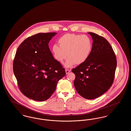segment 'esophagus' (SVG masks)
<instances>
[{"instance_id": "obj_1", "label": "esophagus", "mask_w": 131, "mask_h": 131, "mask_svg": "<svg viewBox=\"0 0 131 131\" xmlns=\"http://www.w3.org/2000/svg\"><path fill=\"white\" fill-rule=\"evenodd\" d=\"M66 74H68L69 72H71V69H66Z\"/></svg>"}]
</instances>
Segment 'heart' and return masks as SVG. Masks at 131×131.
<instances>
[{
  "label": "heart",
  "mask_w": 131,
  "mask_h": 131,
  "mask_svg": "<svg viewBox=\"0 0 131 131\" xmlns=\"http://www.w3.org/2000/svg\"><path fill=\"white\" fill-rule=\"evenodd\" d=\"M58 42L59 46L55 44L52 49L54 58L61 63L67 56L65 63L67 67L84 63L89 58L93 46L92 41L88 36L72 33L63 35Z\"/></svg>",
  "instance_id": "b5f03b06"
}]
</instances>
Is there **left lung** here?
<instances>
[{
    "instance_id": "1",
    "label": "left lung",
    "mask_w": 131,
    "mask_h": 131,
    "mask_svg": "<svg viewBox=\"0 0 131 131\" xmlns=\"http://www.w3.org/2000/svg\"><path fill=\"white\" fill-rule=\"evenodd\" d=\"M88 33L93 40L90 55L84 63L72 71L75 75L76 90L82 97L91 100L99 97L112 86L117 59L108 41L96 33Z\"/></svg>"
}]
</instances>
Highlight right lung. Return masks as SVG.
Here are the masks:
<instances>
[{
  "label": "right lung",
  "instance_id": "add662e5",
  "mask_svg": "<svg viewBox=\"0 0 131 131\" xmlns=\"http://www.w3.org/2000/svg\"><path fill=\"white\" fill-rule=\"evenodd\" d=\"M56 34L39 33L30 36L21 43L16 52L13 69L18 87L24 95L33 100L49 99L58 82L66 75L48 46Z\"/></svg>",
  "mask_w": 131,
  "mask_h": 131
}]
</instances>
